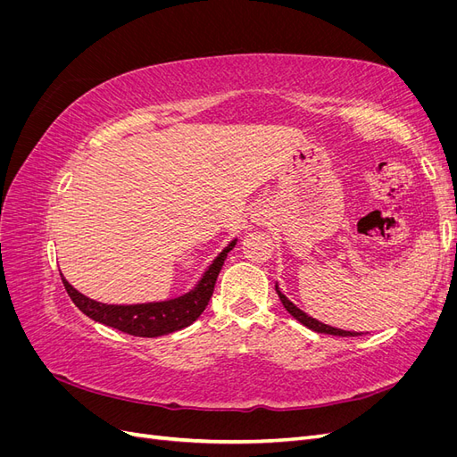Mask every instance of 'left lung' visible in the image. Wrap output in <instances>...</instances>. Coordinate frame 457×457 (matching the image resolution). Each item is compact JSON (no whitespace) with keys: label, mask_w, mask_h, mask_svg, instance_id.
<instances>
[{"label":"left lung","mask_w":457,"mask_h":457,"mask_svg":"<svg viewBox=\"0 0 457 457\" xmlns=\"http://www.w3.org/2000/svg\"><path fill=\"white\" fill-rule=\"evenodd\" d=\"M276 292H278V287H276ZM278 297L282 301V305L286 307V311L292 314L297 322H301L303 326H307L309 329L316 331V334H328V336H337V337H356V336H362L358 334V331H345V329H337V328H331V326H326L322 322L314 320V318H311L309 314H305L303 311H299L292 301H289L284 294L278 292Z\"/></svg>","instance_id":"obj_1"}]
</instances>
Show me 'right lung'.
Segmentation results:
<instances>
[{"instance_id": "add662e5", "label": "right lung", "mask_w": 457, "mask_h": 457, "mask_svg": "<svg viewBox=\"0 0 457 457\" xmlns=\"http://www.w3.org/2000/svg\"><path fill=\"white\" fill-rule=\"evenodd\" d=\"M234 244H237V240L230 242L219 253V257L212 262V267L205 270L202 280L190 294L171 301L146 303V305H104V303H96L86 295H81L64 278L62 284L68 295L74 301V305L81 312L87 314L91 320L120 329L123 334L135 337H160L190 326L205 311L207 303H210L213 295L217 276L220 269H223L227 253L232 250Z\"/></svg>"}]
</instances>
